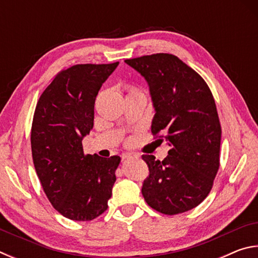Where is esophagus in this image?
<instances>
[{
	"label": "esophagus",
	"mask_w": 258,
	"mask_h": 258,
	"mask_svg": "<svg viewBox=\"0 0 258 258\" xmlns=\"http://www.w3.org/2000/svg\"><path fill=\"white\" fill-rule=\"evenodd\" d=\"M135 157H138L137 154H131V152H125V154H123V156H121V158H123V159H131V158H135Z\"/></svg>",
	"instance_id": "esophagus-1"
}]
</instances>
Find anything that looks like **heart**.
Instances as JSON below:
<instances>
[{
    "mask_svg": "<svg viewBox=\"0 0 258 258\" xmlns=\"http://www.w3.org/2000/svg\"><path fill=\"white\" fill-rule=\"evenodd\" d=\"M137 91H134V89H131V93H135Z\"/></svg>",
    "mask_w": 258,
    "mask_h": 258,
    "instance_id": "obj_1",
    "label": "heart"
}]
</instances>
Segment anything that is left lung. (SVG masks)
Here are the masks:
<instances>
[{
  "label": "left lung",
  "mask_w": 258,
  "mask_h": 258,
  "mask_svg": "<svg viewBox=\"0 0 258 258\" xmlns=\"http://www.w3.org/2000/svg\"><path fill=\"white\" fill-rule=\"evenodd\" d=\"M125 62L149 85L156 110L152 135L171 147L161 161L142 156L149 167L143 197L166 215L190 211L211 192L220 167L222 130L215 100L204 78L176 55L156 53Z\"/></svg>",
  "instance_id": "8db88e82"
}]
</instances>
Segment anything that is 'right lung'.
I'll return each instance as SVG.
<instances>
[{"label": "right lung", "mask_w": 258, "mask_h": 258, "mask_svg": "<svg viewBox=\"0 0 258 258\" xmlns=\"http://www.w3.org/2000/svg\"><path fill=\"white\" fill-rule=\"evenodd\" d=\"M119 62L75 64L43 91L32 124L35 171L52 206L73 221H91L107 211L119 156L85 155L82 140L93 128L100 87Z\"/></svg>", "instance_id": "obj_1"}]
</instances>
